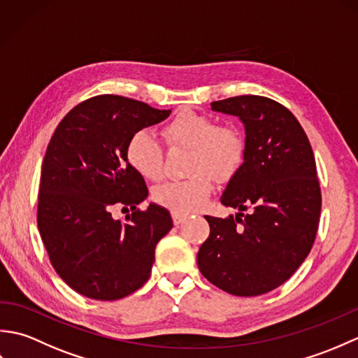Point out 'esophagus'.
Segmentation results:
<instances>
[{
	"label": "esophagus",
	"mask_w": 358,
	"mask_h": 358,
	"mask_svg": "<svg viewBox=\"0 0 358 358\" xmlns=\"http://www.w3.org/2000/svg\"><path fill=\"white\" fill-rule=\"evenodd\" d=\"M172 220H173V224H180V223L185 222L186 215L178 214V212H172Z\"/></svg>",
	"instance_id": "1"
}]
</instances>
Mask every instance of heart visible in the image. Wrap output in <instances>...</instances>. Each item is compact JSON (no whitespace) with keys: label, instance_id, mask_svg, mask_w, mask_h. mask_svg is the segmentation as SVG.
Listing matches in <instances>:
<instances>
[{"label":"heart","instance_id":"b5f03b06","mask_svg":"<svg viewBox=\"0 0 358 358\" xmlns=\"http://www.w3.org/2000/svg\"><path fill=\"white\" fill-rule=\"evenodd\" d=\"M169 148L191 149L185 180H171L154 191V200L178 214L201 208L212 192V179L229 180L245 157V140L232 126L204 113L181 110L163 127ZM127 162L141 177L157 181L164 171V150L149 132H135L126 146Z\"/></svg>","mask_w":358,"mask_h":358}]
</instances>
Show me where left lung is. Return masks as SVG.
Wrapping results in <instances>:
<instances>
[{
    "label": "left lung",
    "mask_w": 358,
    "mask_h": 358,
    "mask_svg": "<svg viewBox=\"0 0 358 358\" xmlns=\"http://www.w3.org/2000/svg\"><path fill=\"white\" fill-rule=\"evenodd\" d=\"M210 106L243 121L245 162L222 195L238 214L206 215L210 234L196 263L226 292L262 295L283 285L314 245L322 210L314 152L294 113L271 98L240 95Z\"/></svg>",
    "instance_id": "obj_1"
}]
</instances>
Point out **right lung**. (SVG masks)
Wrapping results in <instances>:
<instances>
[{"mask_svg":"<svg viewBox=\"0 0 358 358\" xmlns=\"http://www.w3.org/2000/svg\"><path fill=\"white\" fill-rule=\"evenodd\" d=\"M171 110L120 95H96L62 120L45 149L36 222L53 269L73 291L120 300L150 277L155 246L172 229L169 210L149 204L144 178L129 164L126 146L143 127ZM115 206L131 207L127 223Z\"/></svg>","mask_w":358,"mask_h":358,"instance_id":"add662e5","label":"right lung"}]
</instances>
